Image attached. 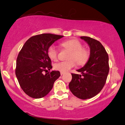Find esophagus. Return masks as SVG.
<instances>
[{"label": "esophagus", "mask_w": 125, "mask_h": 125, "mask_svg": "<svg viewBox=\"0 0 125 125\" xmlns=\"http://www.w3.org/2000/svg\"><path fill=\"white\" fill-rule=\"evenodd\" d=\"M61 73V75H62V74H64V72H61V73Z\"/></svg>", "instance_id": "1"}]
</instances>
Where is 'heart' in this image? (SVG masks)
<instances>
[{"label":"heart","instance_id":"obj_1","mask_svg":"<svg viewBox=\"0 0 125 125\" xmlns=\"http://www.w3.org/2000/svg\"><path fill=\"white\" fill-rule=\"evenodd\" d=\"M61 46L71 51L69 59L73 60L56 63L54 68L61 72H66L76 65V61L79 65H83L86 63L89 58V52L83 48V45L76 39L68 40L61 43ZM48 55L52 61H56L58 57V51L54 45H51L48 49Z\"/></svg>","mask_w":125,"mask_h":125}]
</instances>
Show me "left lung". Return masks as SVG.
<instances>
[{"label": "left lung", "instance_id": "obj_1", "mask_svg": "<svg viewBox=\"0 0 125 125\" xmlns=\"http://www.w3.org/2000/svg\"><path fill=\"white\" fill-rule=\"evenodd\" d=\"M89 45L90 55L88 62L77 70L82 75L72 74L69 89L76 97L82 100L91 98L101 91L109 72L108 55L99 41L87 36H82Z\"/></svg>", "mask_w": 125, "mask_h": 125}]
</instances>
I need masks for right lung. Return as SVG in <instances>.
<instances>
[{"instance_id": "right-lung-1", "label": "right lung", "mask_w": 125, "mask_h": 125, "mask_svg": "<svg viewBox=\"0 0 125 125\" xmlns=\"http://www.w3.org/2000/svg\"><path fill=\"white\" fill-rule=\"evenodd\" d=\"M63 36L45 33L32 36L26 41L17 59L15 74L21 89L33 98L48 94L55 81L60 76L59 71L43 74L52 68L48 55L49 47Z\"/></svg>"}]
</instances>
